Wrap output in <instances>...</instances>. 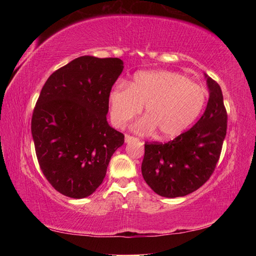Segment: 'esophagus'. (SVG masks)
I'll use <instances>...</instances> for the list:
<instances>
[{"label":"esophagus","instance_id":"34e87169","mask_svg":"<svg viewBox=\"0 0 256 256\" xmlns=\"http://www.w3.org/2000/svg\"><path fill=\"white\" fill-rule=\"evenodd\" d=\"M136 140H138V138L128 136V134H125V142H126V144H128V142H132V141H136Z\"/></svg>","mask_w":256,"mask_h":256}]
</instances>
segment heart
<instances>
[{"mask_svg":"<svg viewBox=\"0 0 256 256\" xmlns=\"http://www.w3.org/2000/svg\"><path fill=\"white\" fill-rule=\"evenodd\" d=\"M208 92L185 76L172 71H146L131 84L118 82L110 94V118L124 128L146 105V116L133 125L138 132L159 130V136L174 138L188 128L204 110Z\"/></svg>","mask_w":256,"mask_h":256,"instance_id":"1","label":"heart"}]
</instances>
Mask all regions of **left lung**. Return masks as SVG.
Returning a JSON list of instances; mask_svg holds the SVG:
<instances>
[{"instance_id": "8db88e82", "label": "left lung", "mask_w": 256, "mask_h": 256, "mask_svg": "<svg viewBox=\"0 0 256 256\" xmlns=\"http://www.w3.org/2000/svg\"><path fill=\"white\" fill-rule=\"evenodd\" d=\"M210 96L206 112L193 128L167 144H144L142 176L160 196H185L210 178L227 133L222 88L206 76Z\"/></svg>"}]
</instances>
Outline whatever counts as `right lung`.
I'll use <instances>...</instances> for the list:
<instances>
[{
  "mask_svg": "<svg viewBox=\"0 0 256 256\" xmlns=\"http://www.w3.org/2000/svg\"><path fill=\"white\" fill-rule=\"evenodd\" d=\"M123 68L118 58L80 56L42 86L32 118L34 150L42 174L63 196H92L124 144V134L106 118L112 86Z\"/></svg>",
  "mask_w": 256,
  "mask_h": 256,
  "instance_id": "add662e5",
  "label": "right lung"
}]
</instances>
